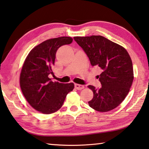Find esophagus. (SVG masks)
<instances>
[{"label": "esophagus", "mask_w": 149, "mask_h": 149, "mask_svg": "<svg viewBox=\"0 0 149 149\" xmlns=\"http://www.w3.org/2000/svg\"><path fill=\"white\" fill-rule=\"evenodd\" d=\"M75 88L78 89V90H81V89H83L84 88V86L79 84H75Z\"/></svg>", "instance_id": "obj_1"}]
</instances>
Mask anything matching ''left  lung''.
I'll return each mask as SVG.
<instances>
[{"instance_id": "8db88e82", "label": "left lung", "mask_w": 149, "mask_h": 149, "mask_svg": "<svg viewBox=\"0 0 149 149\" xmlns=\"http://www.w3.org/2000/svg\"><path fill=\"white\" fill-rule=\"evenodd\" d=\"M74 39L87 54L91 65L102 70L98 75L102 85L100 88L88 86L93 92L89 105L100 112L116 108L126 97L134 79L129 54L123 47L101 36H76Z\"/></svg>"}]
</instances>
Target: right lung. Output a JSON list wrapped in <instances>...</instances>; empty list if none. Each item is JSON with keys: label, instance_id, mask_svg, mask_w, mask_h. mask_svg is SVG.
<instances>
[{"label": "right lung", "instance_id": "1", "mask_svg": "<svg viewBox=\"0 0 149 149\" xmlns=\"http://www.w3.org/2000/svg\"><path fill=\"white\" fill-rule=\"evenodd\" d=\"M73 39L63 36L47 40L34 47L26 58L20 76L21 90L32 107L44 114L57 111L74 84L53 82L48 75L52 68L58 49L70 44Z\"/></svg>", "mask_w": 149, "mask_h": 149}]
</instances>
